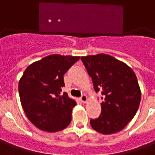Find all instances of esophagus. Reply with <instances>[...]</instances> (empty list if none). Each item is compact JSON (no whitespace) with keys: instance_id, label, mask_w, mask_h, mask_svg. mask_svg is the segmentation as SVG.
<instances>
[{"instance_id":"obj_1","label":"esophagus","mask_w":155,"mask_h":155,"mask_svg":"<svg viewBox=\"0 0 155 155\" xmlns=\"http://www.w3.org/2000/svg\"><path fill=\"white\" fill-rule=\"evenodd\" d=\"M81 102H83V103H86L88 101L87 96H86L85 94H82L81 97Z\"/></svg>"}]
</instances>
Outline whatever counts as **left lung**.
I'll return each instance as SVG.
<instances>
[{
	"mask_svg": "<svg viewBox=\"0 0 155 155\" xmlns=\"http://www.w3.org/2000/svg\"><path fill=\"white\" fill-rule=\"evenodd\" d=\"M96 92H101V114L91 120V127L103 134L119 132L136 114L141 91L133 70L122 61L105 54L82 56Z\"/></svg>",
	"mask_w": 155,
	"mask_h": 155,
	"instance_id": "left-lung-1",
	"label": "left lung"
}]
</instances>
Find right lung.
I'll list each match as a JSON object with an SVG mask.
<instances>
[{
    "label": "right lung",
    "mask_w": 155,
    "mask_h": 155,
    "mask_svg": "<svg viewBox=\"0 0 155 155\" xmlns=\"http://www.w3.org/2000/svg\"><path fill=\"white\" fill-rule=\"evenodd\" d=\"M79 56L51 54L25 69L19 81L23 110L35 127L47 132L64 130L71 121L76 102L61 93L64 74L79 61Z\"/></svg>",
    "instance_id": "add662e5"
}]
</instances>
